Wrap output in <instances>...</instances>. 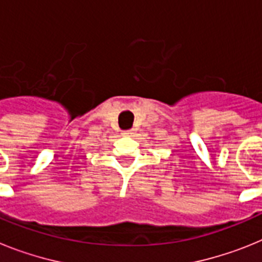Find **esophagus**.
<instances>
[{
  "instance_id": "obj_1",
  "label": "esophagus",
  "mask_w": 262,
  "mask_h": 262,
  "mask_svg": "<svg viewBox=\"0 0 262 262\" xmlns=\"http://www.w3.org/2000/svg\"><path fill=\"white\" fill-rule=\"evenodd\" d=\"M122 134H124V136H132V134H133V130H124Z\"/></svg>"
}]
</instances>
